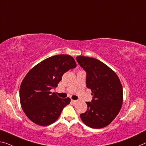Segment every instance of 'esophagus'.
I'll use <instances>...</instances> for the list:
<instances>
[{
  "instance_id": "1",
  "label": "esophagus",
  "mask_w": 146,
  "mask_h": 146,
  "mask_svg": "<svg viewBox=\"0 0 146 146\" xmlns=\"http://www.w3.org/2000/svg\"><path fill=\"white\" fill-rule=\"evenodd\" d=\"M71 103H73V104H75L76 103H77V101H75V100H73V99H71Z\"/></svg>"
}]
</instances>
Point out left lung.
I'll use <instances>...</instances> for the list:
<instances>
[{
  "label": "left lung",
  "mask_w": 146,
  "mask_h": 146,
  "mask_svg": "<svg viewBox=\"0 0 146 146\" xmlns=\"http://www.w3.org/2000/svg\"><path fill=\"white\" fill-rule=\"evenodd\" d=\"M77 61L86 73V84L93 96L86 102V112L80 118L87 126L101 129L109 125L121 110L123 88L116 74L102 62L94 58L77 56Z\"/></svg>",
  "instance_id": "8db88e82"
}]
</instances>
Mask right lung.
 <instances>
[{
	"label": "right lung",
	"instance_id": "right-lung-1",
	"mask_svg": "<svg viewBox=\"0 0 146 146\" xmlns=\"http://www.w3.org/2000/svg\"><path fill=\"white\" fill-rule=\"evenodd\" d=\"M76 66L72 56L56 55L41 62L27 74L21 84L20 102L32 122L46 126L58 118L70 99L60 98L50 90L55 89L65 73Z\"/></svg>",
	"mask_w": 146,
	"mask_h": 146
}]
</instances>
